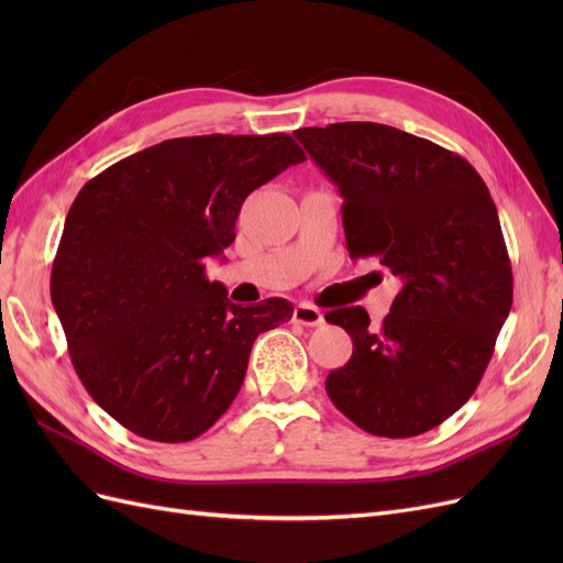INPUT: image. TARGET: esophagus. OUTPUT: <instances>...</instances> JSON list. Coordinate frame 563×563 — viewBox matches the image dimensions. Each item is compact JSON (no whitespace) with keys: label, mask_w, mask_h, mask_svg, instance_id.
Here are the masks:
<instances>
[{"label":"esophagus","mask_w":563,"mask_h":563,"mask_svg":"<svg viewBox=\"0 0 563 563\" xmlns=\"http://www.w3.org/2000/svg\"><path fill=\"white\" fill-rule=\"evenodd\" d=\"M294 321L302 323V327H321L323 314L314 308V305L300 302V305H296V310H294Z\"/></svg>","instance_id":"esophagus-1"}]
</instances>
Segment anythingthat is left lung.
<instances>
[{"label":"left lung","instance_id":"obj_1","mask_svg":"<svg viewBox=\"0 0 563 563\" xmlns=\"http://www.w3.org/2000/svg\"><path fill=\"white\" fill-rule=\"evenodd\" d=\"M294 135L338 185L350 258L378 255L404 284L378 329L360 305L327 312L354 345L329 397L376 437L428 432L474 395L512 310L496 203L467 159L395 126Z\"/></svg>","mask_w":563,"mask_h":563}]
</instances>
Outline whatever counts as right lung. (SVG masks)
<instances>
[{"label": "right lung", "mask_w": 563, "mask_h": 563, "mask_svg": "<svg viewBox=\"0 0 563 563\" xmlns=\"http://www.w3.org/2000/svg\"><path fill=\"white\" fill-rule=\"evenodd\" d=\"M305 152L288 133L192 135L145 147L81 187L51 269L79 380L133 434L180 444L240 391L253 340L294 317L234 305L207 258L234 242L244 199Z\"/></svg>", "instance_id": "obj_1"}]
</instances>
